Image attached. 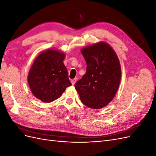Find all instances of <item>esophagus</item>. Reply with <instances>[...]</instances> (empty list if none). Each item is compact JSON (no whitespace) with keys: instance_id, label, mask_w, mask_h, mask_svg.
I'll list each match as a JSON object with an SVG mask.
<instances>
[{"instance_id":"1","label":"esophagus","mask_w":156,"mask_h":156,"mask_svg":"<svg viewBox=\"0 0 156 156\" xmlns=\"http://www.w3.org/2000/svg\"><path fill=\"white\" fill-rule=\"evenodd\" d=\"M76 81H77V78H75V79H72V81H71V82H72V85H74L75 84V83H76Z\"/></svg>"}]
</instances>
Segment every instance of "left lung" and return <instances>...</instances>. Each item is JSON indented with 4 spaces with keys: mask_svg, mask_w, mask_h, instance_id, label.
<instances>
[{
    "mask_svg": "<svg viewBox=\"0 0 156 156\" xmlns=\"http://www.w3.org/2000/svg\"><path fill=\"white\" fill-rule=\"evenodd\" d=\"M87 72L75 84L81 102L91 108H101L109 103L119 87L121 67L119 58L105 42L81 49Z\"/></svg>",
    "mask_w": 156,
    "mask_h": 156,
    "instance_id": "1",
    "label": "left lung"
}]
</instances>
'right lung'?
Wrapping results in <instances>:
<instances>
[{
  "label": "right lung",
  "mask_w": 156,
  "mask_h": 156,
  "mask_svg": "<svg viewBox=\"0 0 156 156\" xmlns=\"http://www.w3.org/2000/svg\"><path fill=\"white\" fill-rule=\"evenodd\" d=\"M64 58V53L51 49L40 54L33 63L28 83L33 95L41 101H55L72 85L63 62Z\"/></svg>",
  "instance_id": "add662e5"
}]
</instances>
